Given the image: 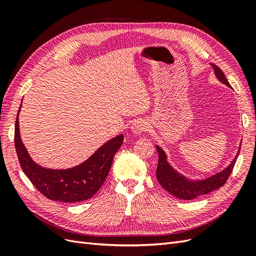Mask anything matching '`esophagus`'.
Returning <instances> with one entry per match:
<instances>
[{"instance_id": "obj_1", "label": "esophagus", "mask_w": 256, "mask_h": 256, "mask_svg": "<svg viewBox=\"0 0 256 256\" xmlns=\"http://www.w3.org/2000/svg\"><path fill=\"white\" fill-rule=\"evenodd\" d=\"M146 129H147V125L143 120H138L132 124V125H131V131H132V132L136 136L145 132Z\"/></svg>"}]
</instances>
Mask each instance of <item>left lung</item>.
<instances>
[{
    "mask_svg": "<svg viewBox=\"0 0 256 256\" xmlns=\"http://www.w3.org/2000/svg\"><path fill=\"white\" fill-rule=\"evenodd\" d=\"M210 66L214 69L216 78L224 85H226V86L232 88L221 69L214 64H210ZM240 146H242V144L239 145V148L234 159L232 160L230 164L226 168H224L222 171L209 177L192 180V178H189L188 176L178 172L177 170L170 164L168 160V154L157 144L156 150L159 154V161L156 171L157 180L162 187L178 198L192 200L200 196L208 194L209 192L222 187V186L226 182L228 176L230 175L232 171H233L235 162L238 158Z\"/></svg>",
    "mask_w": 256,
    "mask_h": 256,
    "instance_id": "obj_1",
    "label": "left lung"
}]
</instances>
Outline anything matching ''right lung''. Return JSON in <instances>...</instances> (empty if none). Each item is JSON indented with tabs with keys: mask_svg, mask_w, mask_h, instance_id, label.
<instances>
[{
	"mask_svg": "<svg viewBox=\"0 0 256 256\" xmlns=\"http://www.w3.org/2000/svg\"><path fill=\"white\" fill-rule=\"evenodd\" d=\"M19 108L14 125V147L19 164L36 189L52 200L76 203L86 200L100 189L110 172L114 154L124 141L120 134L106 141L82 164L69 168H44L30 156L19 129Z\"/></svg>",
	"mask_w": 256,
	"mask_h": 256,
	"instance_id": "right-lung-1",
	"label": "right lung"
}]
</instances>
